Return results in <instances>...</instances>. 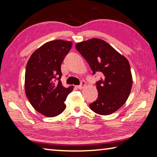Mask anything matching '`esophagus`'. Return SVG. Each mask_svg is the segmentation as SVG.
Instances as JSON below:
<instances>
[{"mask_svg":"<svg viewBox=\"0 0 157 157\" xmlns=\"http://www.w3.org/2000/svg\"><path fill=\"white\" fill-rule=\"evenodd\" d=\"M85 85H86L85 82V81H82L81 82V85L77 86V88L79 89V90H82V89Z\"/></svg>","mask_w":157,"mask_h":157,"instance_id":"34e87169","label":"esophagus"}]
</instances>
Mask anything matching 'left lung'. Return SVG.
<instances>
[{"label":"left lung","instance_id":"8db88e82","mask_svg":"<svg viewBox=\"0 0 157 157\" xmlns=\"http://www.w3.org/2000/svg\"><path fill=\"white\" fill-rule=\"evenodd\" d=\"M75 48L87 61L94 74L103 73L101 79L96 83L98 99L90 104V108L103 116L116 112L127 101L132 89L129 61L101 39L81 41Z\"/></svg>","mask_w":157,"mask_h":157}]
</instances>
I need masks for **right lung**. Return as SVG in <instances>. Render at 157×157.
Masks as SVG:
<instances>
[{
  "label": "right lung",
  "instance_id": "obj_1",
  "mask_svg": "<svg viewBox=\"0 0 157 157\" xmlns=\"http://www.w3.org/2000/svg\"><path fill=\"white\" fill-rule=\"evenodd\" d=\"M72 42L61 39L46 42L28 60L25 77V94L33 108L46 117H55L66 108L65 101L73 86L64 87L60 65ZM58 78L59 82H55Z\"/></svg>",
  "mask_w": 157,
  "mask_h": 157
}]
</instances>
